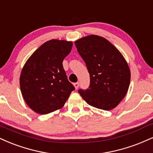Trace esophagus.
<instances>
[{"label": "esophagus", "instance_id": "esophagus-1", "mask_svg": "<svg viewBox=\"0 0 153 153\" xmlns=\"http://www.w3.org/2000/svg\"><path fill=\"white\" fill-rule=\"evenodd\" d=\"M73 85H74V87H75V89H78V86H79V82H75L74 84H73Z\"/></svg>", "mask_w": 153, "mask_h": 153}]
</instances>
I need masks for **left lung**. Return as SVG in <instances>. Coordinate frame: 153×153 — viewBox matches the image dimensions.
I'll return each mask as SVG.
<instances>
[{
    "mask_svg": "<svg viewBox=\"0 0 153 153\" xmlns=\"http://www.w3.org/2000/svg\"><path fill=\"white\" fill-rule=\"evenodd\" d=\"M90 73L91 83L78 91L90 105L110 110L124 98L130 82V71L121 53L105 38L91 35L75 41Z\"/></svg>",
    "mask_w": 153,
    "mask_h": 153,
    "instance_id": "left-lung-1",
    "label": "left lung"
}]
</instances>
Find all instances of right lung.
Masks as SVG:
<instances>
[{
	"label": "right lung",
	"mask_w": 153,
	"mask_h": 153,
	"mask_svg": "<svg viewBox=\"0 0 153 153\" xmlns=\"http://www.w3.org/2000/svg\"><path fill=\"white\" fill-rule=\"evenodd\" d=\"M72 47L71 41L50 40L24 65L20 76L21 93L27 106L36 113L45 115L60 109L75 90L62 66Z\"/></svg>",
	"instance_id": "add662e5"
}]
</instances>
